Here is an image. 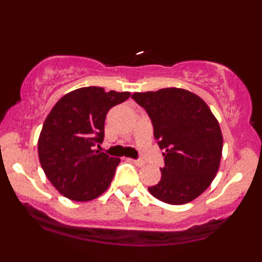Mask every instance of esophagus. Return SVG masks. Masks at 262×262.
Wrapping results in <instances>:
<instances>
[{"mask_svg": "<svg viewBox=\"0 0 262 262\" xmlns=\"http://www.w3.org/2000/svg\"><path fill=\"white\" fill-rule=\"evenodd\" d=\"M128 160L132 161V162H134V164L137 165V166H139V167L144 166V165H145V161H143V160H135V159H128Z\"/></svg>", "mask_w": 262, "mask_h": 262, "instance_id": "34e87169", "label": "esophagus"}]
</instances>
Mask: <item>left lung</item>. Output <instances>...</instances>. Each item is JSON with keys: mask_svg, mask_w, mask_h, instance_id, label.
Returning <instances> with one entry per match:
<instances>
[{"mask_svg": "<svg viewBox=\"0 0 262 262\" xmlns=\"http://www.w3.org/2000/svg\"><path fill=\"white\" fill-rule=\"evenodd\" d=\"M132 97L148 112L156 143L164 150L161 180L149 192L176 206L196 200L221 165L223 137L214 114L200 96L176 87L135 92Z\"/></svg>", "mask_w": 262, "mask_h": 262, "instance_id": "left-lung-1", "label": "left lung"}]
</instances>
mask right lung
<instances>
[{"mask_svg":"<svg viewBox=\"0 0 262 262\" xmlns=\"http://www.w3.org/2000/svg\"><path fill=\"white\" fill-rule=\"evenodd\" d=\"M129 96L81 87L62 96L48 114L38 139L39 161L64 197L87 202L110 187L121 159L95 150V145L103 140L108 111Z\"/></svg>","mask_w":262,"mask_h":262,"instance_id":"add662e5","label":"right lung"}]
</instances>
